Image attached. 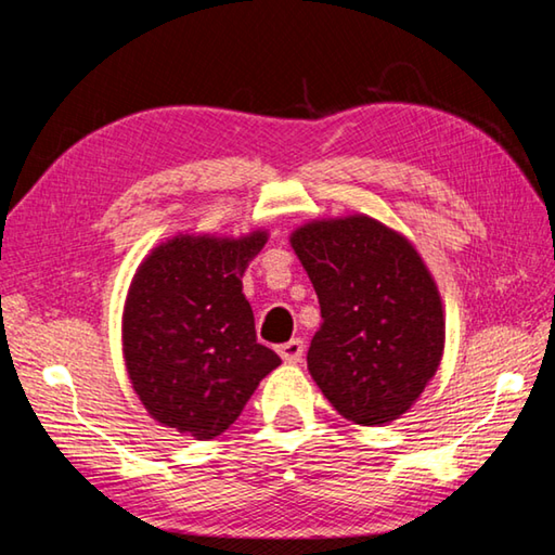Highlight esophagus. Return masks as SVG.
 Wrapping results in <instances>:
<instances>
[{"label": "esophagus", "mask_w": 555, "mask_h": 555, "mask_svg": "<svg viewBox=\"0 0 555 555\" xmlns=\"http://www.w3.org/2000/svg\"><path fill=\"white\" fill-rule=\"evenodd\" d=\"M304 350H306V345H304V340H298V337H294V340H288L284 345H279L281 360L288 362V364H296V362L304 360Z\"/></svg>", "instance_id": "esophagus-1"}]
</instances>
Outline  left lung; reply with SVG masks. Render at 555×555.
I'll return each mask as SVG.
<instances>
[{"label": "left lung", "mask_w": 555, "mask_h": 555, "mask_svg": "<svg viewBox=\"0 0 555 555\" xmlns=\"http://www.w3.org/2000/svg\"><path fill=\"white\" fill-rule=\"evenodd\" d=\"M323 323L308 372L343 418L387 426L436 377L446 308L413 242L364 212L315 218L288 234Z\"/></svg>", "instance_id": "obj_1"}]
</instances>
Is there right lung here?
<instances>
[{"mask_svg": "<svg viewBox=\"0 0 555 555\" xmlns=\"http://www.w3.org/2000/svg\"><path fill=\"white\" fill-rule=\"evenodd\" d=\"M269 230L178 232L142 259L121 311L131 389L158 426L210 440L224 434L281 360L257 343L242 274Z\"/></svg>", "mask_w": 555, "mask_h": 555, "instance_id": "right-lung-1", "label": "right lung"}]
</instances>
